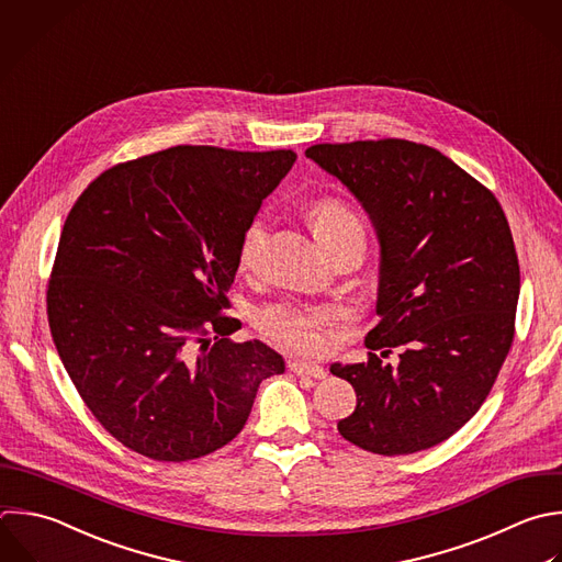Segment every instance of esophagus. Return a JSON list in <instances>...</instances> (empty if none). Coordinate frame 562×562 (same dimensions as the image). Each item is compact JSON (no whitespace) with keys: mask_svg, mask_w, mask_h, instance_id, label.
<instances>
[{"mask_svg":"<svg viewBox=\"0 0 562 562\" xmlns=\"http://www.w3.org/2000/svg\"><path fill=\"white\" fill-rule=\"evenodd\" d=\"M292 373L296 375H307V378H314V380H323L327 375V371L321 367V364H307V362H290L288 364Z\"/></svg>","mask_w":562,"mask_h":562,"instance_id":"obj_1","label":"esophagus"}]
</instances>
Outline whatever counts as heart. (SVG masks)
Wrapping results in <instances>:
<instances>
[{
  "mask_svg": "<svg viewBox=\"0 0 562 562\" xmlns=\"http://www.w3.org/2000/svg\"><path fill=\"white\" fill-rule=\"evenodd\" d=\"M312 228L325 248H331L345 237L362 235V222L358 215L340 200H318L310 211ZM270 233L268 215H255L241 233L239 241V266L252 270L266 246ZM334 321V310L329 307H292L279 305L259 314V329L279 342L281 347L296 353H318L325 347L323 327Z\"/></svg>",
  "mask_w": 562,
  "mask_h": 562,
  "instance_id": "b5f03b06",
  "label": "heart"
}]
</instances>
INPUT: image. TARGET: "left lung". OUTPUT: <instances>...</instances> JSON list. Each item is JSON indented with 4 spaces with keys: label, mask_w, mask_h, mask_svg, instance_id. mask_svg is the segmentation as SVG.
Here are the masks:
<instances>
[{
    "label": "left lung",
    "mask_w": 562,
    "mask_h": 562,
    "mask_svg": "<svg viewBox=\"0 0 562 562\" xmlns=\"http://www.w3.org/2000/svg\"><path fill=\"white\" fill-rule=\"evenodd\" d=\"M360 202L380 244L378 325L367 362L329 371L356 391L338 432L375 454H411L457 432L512 347L518 259L496 198L432 147L386 138L305 151ZM402 346L397 368L378 348Z\"/></svg>",
    "instance_id": "left-lung-1"
}]
</instances>
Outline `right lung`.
I'll list each match as a JSON object with an SVG mask.
<instances>
[{
	"label": "right lung",
	"mask_w": 562,
	"mask_h": 562,
	"mask_svg": "<svg viewBox=\"0 0 562 562\" xmlns=\"http://www.w3.org/2000/svg\"><path fill=\"white\" fill-rule=\"evenodd\" d=\"M294 162L290 149L171 147L108 169L72 206L48 323L79 395L134 452L187 461L226 446L285 371L266 342H231L222 310L241 233Z\"/></svg>",
	"instance_id": "obj_1"
}]
</instances>
